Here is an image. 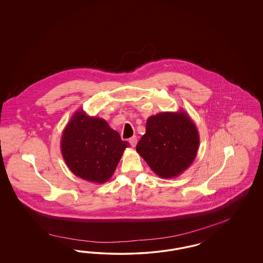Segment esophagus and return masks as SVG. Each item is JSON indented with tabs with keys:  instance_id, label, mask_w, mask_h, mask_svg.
<instances>
[{
	"instance_id": "1",
	"label": "esophagus",
	"mask_w": 263,
	"mask_h": 263,
	"mask_svg": "<svg viewBox=\"0 0 263 263\" xmlns=\"http://www.w3.org/2000/svg\"><path fill=\"white\" fill-rule=\"evenodd\" d=\"M137 142H138V139H137V137H136V136H133L132 138H130V139H129V143H130L132 147H135L136 144H137Z\"/></svg>"
}]
</instances>
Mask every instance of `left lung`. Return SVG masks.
<instances>
[{
	"mask_svg": "<svg viewBox=\"0 0 263 263\" xmlns=\"http://www.w3.org/2000/svg\"><path fill=\"white\" fill-rule=\"evenodd\" d=\"M198 128L184 111L149 117L137 152L161 178H175L190 167L199 149Z\"/></svg>",
	"mask_w": 263,
	"mask_h": 263,
	"instance_id": "1",
	"label": "left lung"
}]
</instances>
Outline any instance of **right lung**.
<instances>
[{
  "label": "right lung",
  "mask_w": 263,
  "mask_h": 263,
  "mask_svg": "<svg viewBox=\"0 0 263 263\" xmlns=\"http://www.w3.org/2000/svg\"><path fill=\"white\" fill-rule=\"evenodd\" d=\"M129 146L103 119L75 111L64 129L61 152L72 173L93 183L107 182Z\"/></svg>",
  "instance_id": "add662e5"
}]
</instances>
